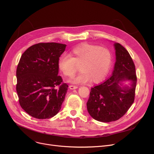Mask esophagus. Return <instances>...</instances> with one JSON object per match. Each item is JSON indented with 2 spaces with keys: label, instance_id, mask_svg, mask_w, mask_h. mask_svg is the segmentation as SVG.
Instances as JSON below:
<instances>
[{
  "label": "esophagus",
  "instance_id": "esophagus-1",
  "mask_svg": "<svg viewBox=\"0 0 154 154\" xmlns=\"http://www.w3.org/2000/svg\"><path fill=\"white\" fill-rule=\"evenodd\" d=\"M77 86H75V85H69V88L70 90H74V89H76V88H77Z\"/></svg>",
  "mask_w": 154,
  "mask_h": 154
}]
</instances>
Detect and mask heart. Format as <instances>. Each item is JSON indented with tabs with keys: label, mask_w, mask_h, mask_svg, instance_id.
<instances>
[{
	"label": "heart",
	"mask_w": 154,
	"mask_h": 154,
	"mask_svg": "<svg viewBox=\"0 0 154 154\" xmlns=\"http://www.w3.org/2000/svg\"><path fill=\"white\" fill-rule=\"evenodd\" d=\"M112 63V55L106 48L89 44L79 45L70 51L69 56L62 55L58 60V68L66 77H72L80 73L70 82L84 84L100 82L107 75Z\"/></svg>",
	"instance_id": "obj_1"
}]
</instances>
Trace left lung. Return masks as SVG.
Instances as JSON below:
<instances>
[{
	"label": "left lung",
	"instance_id": "8db88e82",
	"mask_svg": "<svg viewBox=\"0 0 154 154\" xmlns=\"http://www.w3.org/2000/svg\"><path fill=\"white\" fill-rule=\"evenodd\" d=\"M116 63L112 76L91 90L87 111L96 120L110 122L122 117L134 103L137 84L135 67L131 57L119 43L114 44ZM129 81V85L125 84Z\"/></svg>",
	"mask_w": 154,
	"mask_h": 154
}]
</instances>
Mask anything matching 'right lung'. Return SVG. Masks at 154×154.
Wrapping results in <instances>:
<instances>
[{
	"label": "right lung",
	"mask_w": 154,
	"mask_h": 154,
	"mask_svg": "<svg viewBox=\"0 0 154 154\" xmlns=\"http://www.w3.org/2000/svg\"><path fill=\"white\" fill-rule=\"evenodd\" d=\"M66 46L39 43L22 55L16 71V91L21 107L30 116L50 119L60 110L69 86L62 83L57 63Z\"/></svg>",
	"instance_id": "right-lung-1"
}]
</instances>
